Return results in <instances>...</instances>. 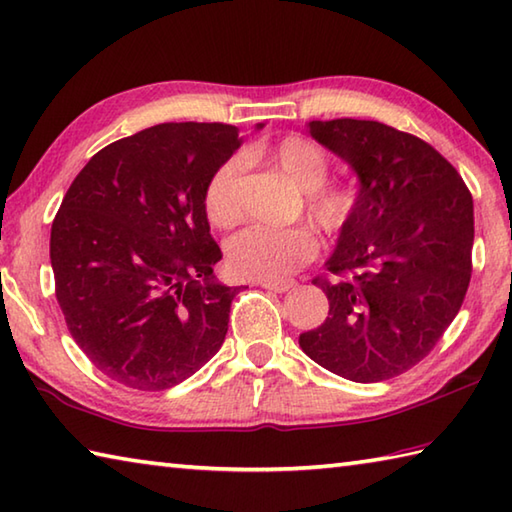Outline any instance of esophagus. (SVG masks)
I'll use <instances>...</instances> for the list:
<instances>
[{
    "label": "esophagus",
    "mask_w": 512,
    "mask_h": 512,
    "mask_svg": "<svg viewBox=\"0 0 512 512\" xmlns=\"http://www.w3.org/2000/svg\"><path fill=\"white\" fill-rule=\"evenodd\" d=\"M259 286H264V288H268V291H275V293H286V291H291L295 282L293 280H275V282H259Z\"/></svg>",
    "instance_id": "34e87169"
}]
</instances>
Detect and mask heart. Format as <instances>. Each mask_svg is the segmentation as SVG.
Here are the masks:
<instances>
[{
	"label": "heart",
	"instance_id": "b5f03b06",
	"mask_svg": "<svg viewBox=\"0 0 512 512\" xmlns=\"http://www.w3.org/2000/svg\"><path fill=\"white\" fill-rule=\"evenodd\" d=\"M266 161L282 172L295 190L304 192V212L311 224L336 235L351 217L356 194L349 185L327 183L329 156L304 136H286L266 152ZM241 161L228 159L210 176L206 215L212 226L232 228L244 217L241 208ZM318 255V239L306 228H248L230 239L232 271L250 280L275 282Z\"/></svg>",
	"mask_w": 512,
	"mask_h": 512
}]
</instances>
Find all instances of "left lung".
Listing matches in <instances>:
<instances>
[{
  "instance_id": "8db88e82",
  "label": "left lung",
  "mask_w": 512,
  "mask_h": 512,
  "mask_svg": "<svg viewBox=\"0 0 512 512\" xmlns=\"http://www.w3.org/2000/svg\"><path fill=\"white\" fill-rule=\"evenodd\" d=\"M309 134L358 176L356 206L315 280L329 318L300 347L353 383L412 369L466 297L475 210L459 172L421 138L376 120H311Z\"/></svg>"
}]
</instances>
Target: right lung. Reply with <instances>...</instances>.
I'll return each instance as SVG.
<instances>
[{
  "label": "right lung",
  "instance_id": "right-lung-1",
  "mask_svg": "<svg viewBox=\"0 0 512 512\" xmlns=\"http://www.w3.org/2000/svg\"><path fill=\"white\" fill-rule=\"evenodd\" d=\"M239 145L232 125H154L91 156L64 194L55 297L76 345L116 383L170 389L224 345L239 286L212 273L206 188Z\"/></svg>",
  "mask_w": 512,
  "mask_h": 512
}]
</instances>
